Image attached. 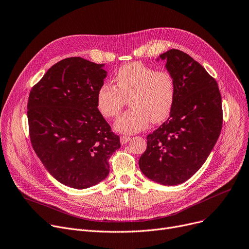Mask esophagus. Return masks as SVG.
<instances>
[{
  "instance_id": "1",
  "label": "esophagus",
  "mask_w": 249,
  "mask_h": 249,
  "mask_svg": "<svg viewBox=\"0 0 249 249\" xmlns=\"http://www.w3.org/2000/svg\"><path fill=\"white\" fill-rule=\"evenodd\" d=\"M131 139V136H128V135H122L121 137H120V141H121V143L122 144H126V143Z\"/></svg>"
}]
</instances>
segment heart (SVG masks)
<instances>
[{"mask_svg": "<svg viewBox=\"0 0 249 249\" xmlns=\"http://www.w3.org/2000/svg\"><path fill=\"white\" fill-rule=\"evenodd\" d=\"M116 87L105 83L97 91V108L107 119L117 117L130 100V108L115 123L117 131L132 134L148 123H160L171 114L176 98V81L165 70L130 62L117 71Z\"/></svg>", "mask_w": 249, "mask_h": 249, "instance_id": "obj_1", "label": "heart"}]
</instances>
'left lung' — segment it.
<instances>
[{
    "label": "left lung",
    "mask_w": 249,
    "mask_h": 249,
    "mask_svg": "<svg viewBox=\"0 0 249 249\" xmlns=\"http://www.w3.org/2000/svg\"><path fill=\"white\" fill-rule=\"evenodd\" d=\"M160 57L175 77L176 98L168 119L148 134L139 167L151 180L175 186L208 159L221 132L223 111L217 82L198 61L178 49Z\"/></svg>",
    "instance_id": "8db88e82"
}]
</instances>
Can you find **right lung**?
I'll list each match as a JSON object with an SVG mask.
<instances>
[{"label": "right lung", "instance_id": "right-lung-1", "mask_svg": "<svg viewBox=\"0 0 249 249\" xmlns=\"http://www.w3.org/2000/svg\"><path fill=\"white\" fill-rule=\"evenodd\" d=\"M82 57L55 63L30 90L27 104L32 147L61 184L87 189L106 178L120 138L97 108L107 71Z\"/></svg>", "mask_w": 249, "mask_h": 249}]
</instances>
